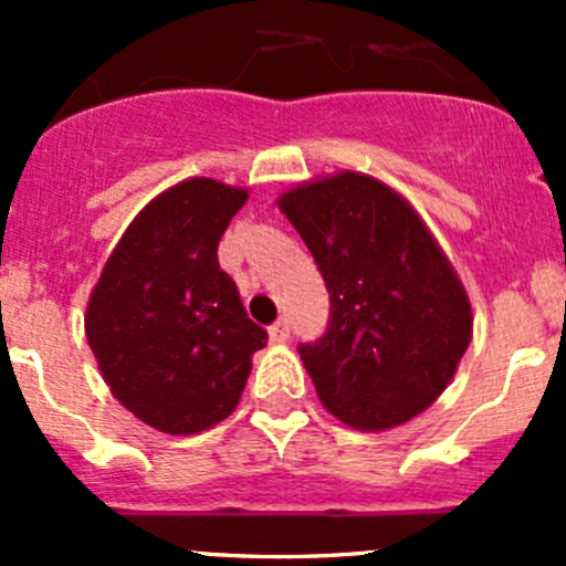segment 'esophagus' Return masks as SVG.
Wrapping results in <instances>:
<instances>
[{"instance_id": "obj_1", "label": "esophagus", "mask_w": 566, "mask_h": 566, "mask_svg": "<svg viewBox=\"0 0 566 566\" xmlns=\"http://www.w3.org/2000/svg\"><path fill=\"white\" fill-rule=\"evenodd\" d=\"M268 339H271L273 345H284V342L290 339V323H287V319H276V323L268 328Z\"/></svg>"}]
</instances>
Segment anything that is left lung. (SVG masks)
Masks as SVG:
<instances>
[{
	"label": "left lung",
	"instance_id": "8db88e82",
	"mask_svg": "<svg viewBox=\"0 0 566 566\" xmlns=\"http://www.w3.org/2000/svg\"><path fill=\"white\" fill-rule=\"evenodd\" d=\"M276 205L331 295L328 331L298 347L319 402L364 432L424 413L473 336L471 301L430 227L402 193L353 169L298 182Z\"/></svg>",
	"mask_w": 566,
	"mask_h": 566
}]
</instances>
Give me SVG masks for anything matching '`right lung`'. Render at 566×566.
Returning a JSON list of instances; mask_svg holds the SVG:
<instances>
[{"instance_id": "1", "label": "right lung", "mask_w": 566, "mask_h": 566, "mask_svg": "<svg viewBox=\"0 0 566 566\" xmlns=\"http://www.w3.org/2000/svg\"><path fill=\"white\" fill-rule=\"evenodd\" d=\"M247 199L249 188L213 177L167 188L136 213L90 293L84 331L106 386L167 436L224 421L265 347L216 254Z\"/></svg>"}]
</instances>
